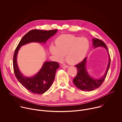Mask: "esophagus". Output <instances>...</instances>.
<instances>
[{
	"label": "esophagus",
	"instance_id": "esophagus-1",
	"mask_svg": "<svg viewBox=\"0 0 122 122\" xmlns=\"http://www.w3.org/2000/svg\"><path fill=\"white\" fill-rule=\"evenodd\" d=\"M61 67H63V68H67L68 67V66H66V65H61Z\"/></svg>",
	"mask_w": 122,
	"mask_h": 122
}]
</instances>
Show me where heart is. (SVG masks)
<instances>
[{"mask_svg":"<svg viewBox=\"0 0 122 122\" xmlns=\"http://www.w3.org/2000/svg\"><path fill=\"white\" fill-rule=\"evenodd\" d=\"M56 46L50 47L51 54L57 61L66 60L71 65H76L85 57L89 47V42L85 38L72 35H62L56 40Z\"/></svg>","mask_w":122,"mask_h":122,"instance_id":"obj_1","label":"heart"}]
</instances>
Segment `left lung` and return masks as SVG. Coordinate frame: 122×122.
<instances>
[{
    "label": "left lung",
    "instance_id": "1",
    "mask_svg": "<svg viewBox=\"0 0 122 122\" xmlns=\"http://www.w3.org/2000/svg\"><path fill=\"white\" fill-rule=\"evenodd\" d=\"M92 40L93 45L94 48L97 47H104L107 51L109 55L107 47L103 41L97 38H93ZM86 60L87 57H85L82 61L75 65V66L77 67V74L73 80V81L75 85L79 89L89 92L98 88L105 80L110 67L111 58L109 55V60L106 71L104 75L99 79H93L89 75L86 68Z\"/></svg>",
    "mask_w": 122,
    "mask_h": 122
}]
</instances>
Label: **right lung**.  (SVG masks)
<instances>
[{"label":"right lung","instance_id":"add662e5","mask_svg":"<svg viewBox=\"0 0 122 122\" xmlns=\"http://www.w3.org/2000/svg\"><path fill=\"white\" fill-rule=\"evenodd\" d=\"M57 29L41 30L33 29L29 31L23 37L16 47L13 59V66L15 75L20 83L30 92L42 94L46 92L53 83L59 64L54 61H45L40 71L31 77L24 76L20 72L17 62L18 51L21 47L30 42L46 43V41L55 35Z\"/></svg>","mask_w":122,"mask_h":122}]
</instances>
